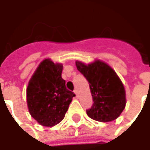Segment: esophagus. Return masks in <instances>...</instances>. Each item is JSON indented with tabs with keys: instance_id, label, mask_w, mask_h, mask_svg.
I'll return each mask as SVG.
<instances>
[{
	"instance_id": "34e87169",
	"label": "esophagus",
	"mask_w": 150,
	"mask_h": 150,
	"mask_svg": "<svg viewBox=\"0 0 150 150\" xmlns=\"http://www.w3.org/2000/svg\"><path fill=\"white\" fill-rule=\"evenodd\" d=\"M74 93L76 95V97H78V91H77L76 89H75V90H74Z\"/></svg>"
}]
</instances>
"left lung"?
<instances>
[{"mask_svg":"<svg viewBox=\"0 0 150 150\" xmlns=\"http://www.w3.org/2000/svg\"><path fill=\"white\" fill-rule=\"evenodd\" d=\"M76 67L89 83L93 104L87 114L91 119L108 122L116 119L125 108V91L116 72L100 61L89 65L76 62Z\"/></svg>","mask_w":150,"mask_h":150,"instance_id":"left-lung-1","label":"left lung"}]
</instances>
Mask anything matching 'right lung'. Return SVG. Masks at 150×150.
Listing matches in <instances>:
<instances>
[{
	"mask_svg": "<svg viewBox=\"0 0 150 150\" xmlns=\"http://www.w3.org/2000/svg\"><path fill=\"white\" fill-rule=\"evenodd\" d=\"M62 71V64L45 59L29 82L28 108L32 117L43 126L51 127L62 121L75 96L66 88Z\"/></svg>",
	"mask_w": 150,
	"mask_h": 150,
	"instance_id": "obj_1",
	"label": "right lung"
}]
</instances>
